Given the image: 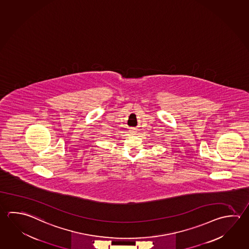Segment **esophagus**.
I'll use <instances>...</instances> for the list:
<instances>
[{"label":"esophagus","mask_w":249,"mask_h":249,"mask_svg":"<svg viewBox=\"0 0 249 249\" xmlns=\"http://www.w3.org/2000/svg\"><path fill=\"white\" fill-rule=\"evenodd\" d=\"M131 132L132 133V134H133V135H134V134L136 133V131L135 130H131Z\"/></svg>","instance_id":"34e87169"}]
</instances>
